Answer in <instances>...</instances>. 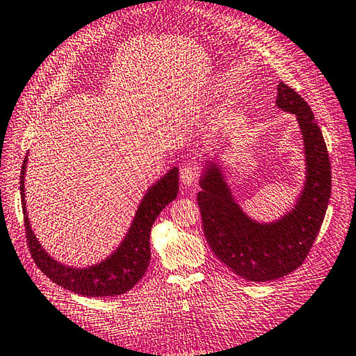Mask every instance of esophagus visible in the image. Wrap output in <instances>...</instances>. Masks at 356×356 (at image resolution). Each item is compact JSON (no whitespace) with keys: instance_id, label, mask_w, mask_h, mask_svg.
<instances>
[{"instance_id":"obj_1","label":"esophagus","mask_w":356,"mask_h":356,"mask_svg":"<svg viewBox=\"0 0 356 356\" xmlns=\"http://www.w3.org/2000/svg\"><path fill=\"white\" fill-rule=\"evenodd\" d=\"M200 176V166L196 162H188L180 170V180L185 185H193Z\"/></svg>"}]
</instances>
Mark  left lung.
I'll return each mask as SVG.
<instances>
[{
    "label": "left lung",
    "instance_id": "left-lung-1",
    "mask_svg": "<svg viewBox=\"0 0 356 356\" xmlns=\"http://www.w3.org/2000/svg\"><path fill=\"white\" fill-rule=\"evenodd\" d=\"M276 94L277 108L298 118L307 157V180L293 210L275 224H257L236 204L218 165H208L197 193L204 233L214 254L253 282L273 281L301 267L321 229L332 193L329 151L310 106L285 83L277 85Z\"/></svg>",
    "mask_w": 356,
    "mask_h": 356
}]
</instances>
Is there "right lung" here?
<instances>
[{"mask_svg":"<svg viewBox=\"0 0 356 356\" xmlns=\"http://www.w3.org/2000/svg\"><path fill=\"white\" fill-rule=\"evenodd\" d=\"M27 163V156L23 160L19 177V191H21V205H23L24 214V232L27 247L33 262L43 273L61 285L63 289L71 290L74 293L83 296H118L128 291L129 289L142 280L146 273L151 259L149 248V234L151 227L157 219L159 213L163 208L177 197L179 193V170L172 168L159 180L156 185H152L148 193L145 194L140 207L128 234L124 236L115 252L111 254L106 261H103L97 266L89 268H72L61 266L60 262L54 261L51 256H47L41 245L35 238L31 224L27 220L26 204H24V170Z\"/></svg>","mask_w":356,"mask_h":356,"instance_id":"right-lung-1","label":"right lung"}]
</instances>
